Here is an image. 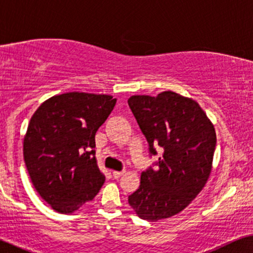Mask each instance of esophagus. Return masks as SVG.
Masks as SVG:
<instances>
[{
    "label": "esophagus",
    "instance_id": "obj_1",
    "mask_svg": "<svg viewBox=\"0 0 253 253\" xmlns=\"http://www.w3.org/2000/svg\"><path fill=\"white\" fill-rule=\"evenodd\" d=\"M124 173H125V170H123V171H113V172H112L114 178H119L120 176H123Z\"/></svg>",
    "mask_w": 253,
    "mask_h": 253
}]
</instances>
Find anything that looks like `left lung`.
Masks as SVG:
<instances>
[{
    "label": "left lung",
    "mask_w": 253,
    "mask_h": 253,
    "mask_svg": "<svg viewBox=\"0 0 253 253\" xmlns=\"http://www.w3.org/2000/svg\"><path fill=\"white\" fill-rule=\"evenodd\" d=\"M128 105L146 136L149 156L157 155V147L163 151L141 173L128 204L143 220L171 217L190 205L210 177L216 147L214 126L199 104L172 91L132 96Z\"/></svg>",
    "instance_id": "8db88e82"
}]
</instances>
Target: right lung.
<instances>
[{"mask_svg":"<svg viewBox=\"0 0 253 253\" xmlns=\"http://www.w3.org/2000/svg\"><path fill=\"white\" fill-rule=\"evenodd\" d=\"M117 99L68 92L38 107L24 137V161L33 186L59 213H73L91 201L105 177L95 157V135Z\"/></svg>","mask_w":253,"mask_h":253,"instance_id":"obj_1","label":"right lung"}]
</instances>
